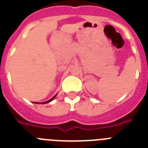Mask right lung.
I'll use <instances>...</instances> for the list:
<instances>
[{
  "mask_svg": "<svg viewBox=\"0 0 148 148\" xmlns=\"http://www.w3.org/2000/svg\"><path fill=\"white\" fill-rule=\"evenodd\" d=\"M55 97H56V95H55V96H53V97L52 98H51V99H50L49 101H45V102H42V103H42V104H43V103H49V102H51V101H52L53 100V99L55 98Z\"/></svg>",
  "mask_w": 148,
  "mask_h": 148,
  "instance_id": "add662e5",
  "label": "right lung"
}]
</instances>
